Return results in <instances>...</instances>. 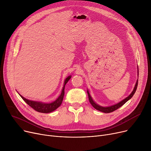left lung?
<instances>
[{
    "mask_svg": "<svg viewBox=\"0 0 151 151\" xmlns=\"http://www.w3.org/2000/svg\"><path fill=\"white\" fill-rule=\"evenodd\" d=\"M138 74H139V72H138ZM138 80L136 82V84L135 85H134V89L133 90V91L132 92V93L129 95V96L126 97L125 99L122 100V101H121L120 102L117 103V104H115V105H111V106H100L99 105H98L97 104H96V102H95L93 101V100L92 99V97L91 96V95L89 92V91L88 90V91H87V92H88V97H89V100L91 103V104L92 105V106L95 108L97 109L98 111H100L101 112H103V113H111L113 111H114L117 109L118 108H119L120 107H121L124 104H125V103L128 100H129L132 97L133 95L134 94V93H135L136 91H137V86H138Z\"/></svg>",
    "mask_w": 151,
    "mask_h": 151,
    "instance_id": "obj_1",
    "label": "left lung"
}]
</instances>
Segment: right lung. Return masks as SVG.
Here are the masks:
<instances>
[{
  "label": "right lung",
  "instance_id": "obj_1",
  "mask_svg": "<svg viewBox=\"0 0 151 151\" xmlns=\"http://www.w3.org/2000/svg\"><path fill=\"white\" fill-rule=\"evenodd\" d=\"M71 76H68L64 81V84H63V87L62 88V92L59 97L55 100V101L51 102V103H45L42 101H33L28 100L19 93L21 97L23 99L27 104H28L30 107L34 109L40 113H49L51 112L54 111V110L56 109L58 107L60 106L62 104V102L63 101V96H64V89L65 86L67 83V82L69 81L70 79L71 78Z\"/></svg>",
  "mask_w": 151,
  "mask_h": 151
}]
</instances>
